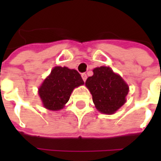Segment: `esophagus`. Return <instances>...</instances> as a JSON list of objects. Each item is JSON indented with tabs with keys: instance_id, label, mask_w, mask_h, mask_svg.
Wrapping results in <instances>:
<instances>
[{
	"instance_id": "1",
	"label": "esophagus",
	"mask_w": 161,
	"mask_h": 161,
	"mask_svg": "<svg viewBox=\"0 0 161 161\" xmlns=\"http://www.w3.org/2000/svg\"><path fill=\"white\" fill-rule=\"evenodd\" d=\"M82 78H83V80L85 82V81H86V79H87V75H86L85 73H83L82 74Z\"/></svg>"
}]
</instances>
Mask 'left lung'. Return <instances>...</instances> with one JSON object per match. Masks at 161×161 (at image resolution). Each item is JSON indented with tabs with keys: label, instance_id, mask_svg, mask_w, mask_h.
I'll list each match as a JSON object with an SVG mask.
<instances>
[{
	"label": "left lung",
	"instance_id": "8db88e82",
	"mask_svg": "<svg viewBox=\"0 0 161 161\" xmlns=\"http://www.w3.org/2000/svg\"><path fill=\"white\" fill-rule=\"evenodd\" d=\"M85 82L98 111L112 115L126 103L128 85L109 67H97Z\"/></svg>",
	"mask_w": 161,
	"mask_h": 161
}]
</instances>
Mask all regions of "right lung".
<instances>
[{"label": "right lung", "mask_w": 161, "mask_h": 161, "mask_svg": "<svg viewBox=\"0 0 161 161\" xmlns=\"http://www.w3.org/2000/svg\"><path fill=\"white\" fill-rule=\"evenodd\" d=\"M84 84L76 70L56 66L39 88V95L44 107L49 110H59L70 99L75 88Z\"/></svg>", "instance_id": "right-lung-1"}]
</instances>
